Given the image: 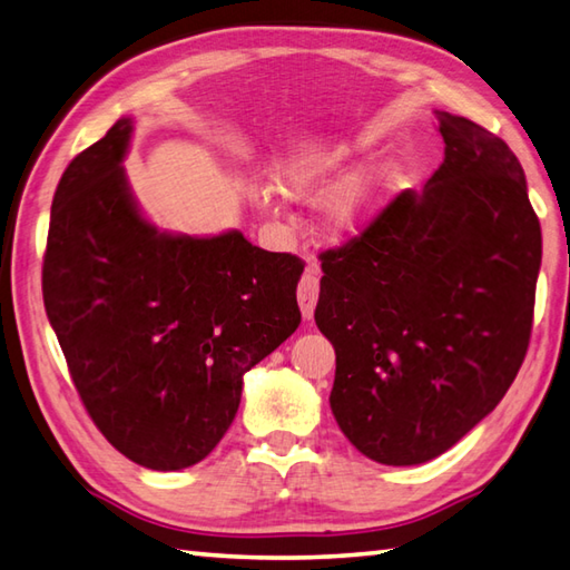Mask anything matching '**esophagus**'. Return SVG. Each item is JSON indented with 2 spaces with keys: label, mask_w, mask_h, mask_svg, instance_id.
I'll use <instances>...</instances> for the list:
<instances>
[{
  "label": "esophagus",
  "mask_w": 570,
  "mask_h": 570,
  "mask_svg": "<svg viewBox=\"0 0 570 570\" xmlns=\"http://www.w3.org/2000/svg\"><path fill=\"white\" fill-rule=\"evenodd\" d=\"M321 294V269L318 264H308L304 276L298 282V306L304 311V318H313V311H316Z\"/></svg>",
  "instance_id": "34e87169"
}]
</instances>
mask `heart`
<instances>
[{"mask_svg": "<svg viewBox=\"0 0 570 570\" xmlns=\"http://www.w3.org/2000/svg\"><path fill=\"white\" fill-rule=\"evenodd\" d=\"M347 171V154L343 149H325L316 154H304L286 161L278 171V186L292 198H311L331 190ZM392 193V176L382 171L365 178H355L337 188L328 208H325V225L337 237H353L377 220Z\"/></svg>", "mask_w": 570, "mask_h": 570, "instance_id": "1", "label": "heart"}]
</instances>
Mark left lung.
<instances>
[{
    "mask_svg": "<svg viewBox=\"0 0 570 570\" xmlns=\"http://www.w3.org/2000/svg\"><path fill=\"white\" fill-rule=\"evenodd\" d=\"M443 164L365 233L321 254L331 409L362 455L419 465L485 419L522 367L541 225L507 144L439 112Z\"/></svg>",
    "mask_w": 570,
    "mask_h": 570,
    "instance_id": "left-lung-1",
    "label": "left lung"
}]
</instances>
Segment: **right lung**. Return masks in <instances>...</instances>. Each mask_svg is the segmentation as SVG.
Instances as JSON below:
<instances>
[{"instance_id": "1", "label": "right lung", "mask_w": 570, "mask_h": 570, "mask_svg": "<svg viewBox=\"0 0 570 570\" xmlns=\"http://www.w3.org/2000/svg\"><path fill=\"white\" fill-rule=\"evenodd\" d=\"M131 119L58 180L43 304L95 426L151 470L196 465L233 423L242 377L301 323L296 254L245 235L159 233L131 198Z\"/></svg>"}]
</instances>
